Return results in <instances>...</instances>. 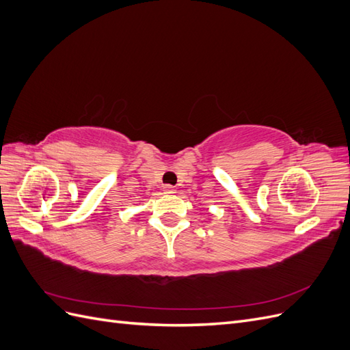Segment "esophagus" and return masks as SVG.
<instances>
[{
    "label": "esophagus",
    "mask_w": 350,
    "mask_h": 350,
    "mask_svg": "<svg viewBox=\"0 0 350 350\" xmlns=\"http://www.w3.org/2000/svg\"><path fill=\"white\" fill-rule=\"evenodd\" d=\"M162 191H163V194L171 196V194H175V193H176V189H175V187H172V185H165V187L162 188Z\"/></svg>",
    "instance_id": "34e87169"
}]
</instances>
